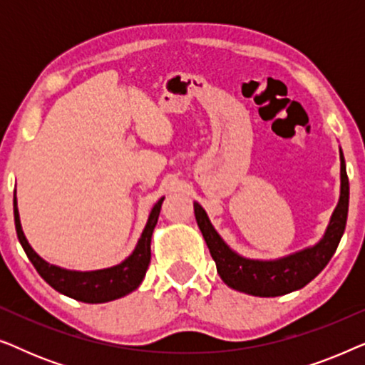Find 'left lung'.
<instances>
[{"instance_id": "left-lung-1", "label": "left lung", "mask_w": 365, "mask_h": 365, "mask_svg": "<svg viewBox=\"0 0 365 365\" xmlns=\"http://www.w3.org/2000/svg\"><path fill=\"white\" fill-rule=\"evenodd\" d=\"M339 153H341V194H339V202L327 224L326 232L317 244L289 254V256L271 259V261L241 256L224 242V239L219 236V232L209 221L201 204L194 201L197 226L216 262L219 276L229 287L257 297L284 296V294L302 289L327 266L341 242L349 211L346 161H344L342 149H339Z\"/></svg>"}]
</instances>
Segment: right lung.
<instances>
[{"label":"right lung","mask_w":365,"mask_h":365,"mask_svg":"<svg viewBox=\"0 0 365 365\" xmlns=\"http://www.w3.org/2000/svg\"><path fill=\"white\" fill-rule=\"evenodd\" d=\"M164 197L154 204V207L149 212L148 222L143 229L141 237L134 247V251L124 259L123 262L116 264L113 267L98 269V271H71L54 264H49L39 257L34 249L29 246L26 236H24L21 221H19L16 191H14L13 207H14V226L19 242L26 252V256L36 269L39 276L46 281L53 289L64 296L76 299V301L88 304H101L109 302L114 299L128 296L134 289L139 287L146 276L148 266L151 262V237L153 231L158 224L159 212H161V204Z\"/></svg>","instance_id":"right-lung-1"}]
</instances>
